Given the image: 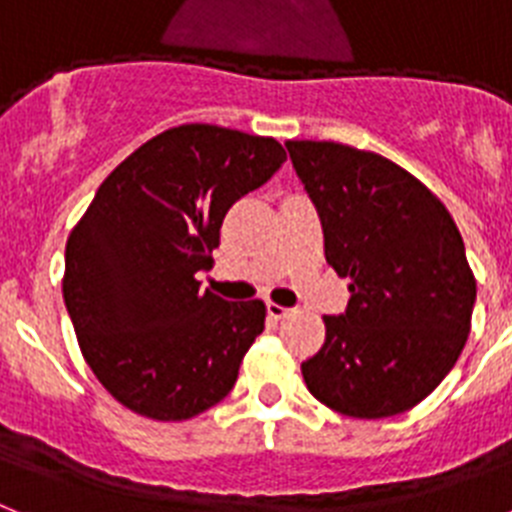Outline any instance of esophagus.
I'll list each match as a JSON object with an SVG mask.
<instances>
[{
	"instance_id": "34e87169",
	"label": "esophagus",
	"mask_w": 512,
	"mask_h": 512,
	"mask_svg": "<svg viewBox=\"0 0 512 512\" xmlns=\"http://www.w3.org/2000/svg\"><path fill=\"white\" fill-rule=\"evenodd\" d=\"M291 312H294V309L281 307V304H276V302H268V315L276 317V320H281V317H289Z\"/></svg>"
}]
</instances>
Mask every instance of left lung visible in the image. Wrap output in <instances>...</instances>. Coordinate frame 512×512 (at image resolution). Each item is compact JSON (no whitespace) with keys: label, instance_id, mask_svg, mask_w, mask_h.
Instances as JSON below:
<instances>
[{"label":"left lung","instance_id":"obj_1","mask_svg":"<svg viewBox=\"0 0 512 512\" xmlns=\"http://www.w3.org/2000/svg\"><path fill=\"white\" fill-rule=\"evenodd\" d=\"M291 163L320 213L325 260L351 278L349 307L302 362L309 393L354 419L422 403L458 362L476 278L448 208L388 158L328 140H289Z\"/></svg>","mask_w":512,"mask_h":512}]
</instances>
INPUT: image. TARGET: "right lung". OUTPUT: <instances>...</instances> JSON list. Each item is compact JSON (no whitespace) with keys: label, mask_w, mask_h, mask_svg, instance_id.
Listing matches in <instances>:
<instances>
[{"label":"right lung","mask_w":512,"mask_h":512,"mask_svg":"<svg viewBox=\"0 0 512 512\" xmlns=\"http://www.w3.org/2000/svg\"><path fill=\"white\" fill-rule=\"evenodd\" d=\"M286 161L273 137L182 124L124 158L64 249L62 294L85 362L122 406L184 422L223 401L265 304L200 289L231 205Z\"/></svg>","instance_id":"add662e5"}]
</instances>
